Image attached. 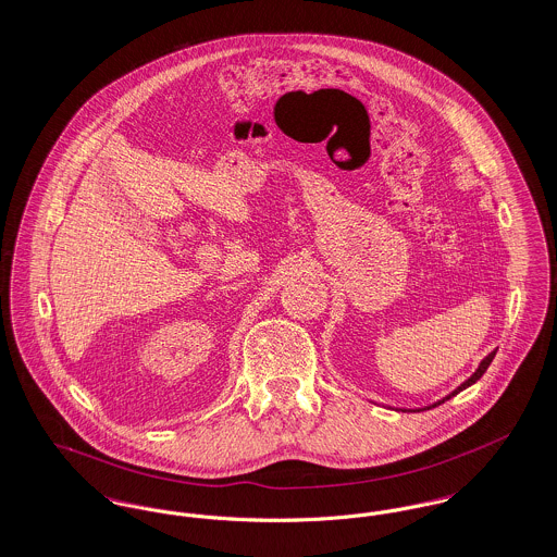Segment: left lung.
<instances>
[{"label":"left lung","instance_id":"8db88e82","mask_svg":"<svg viewBox=\"0 0 557 557\" xmlns=\"http://www.w3.org/2000/svg\"><path fill=\"white\" fill-rule=\"evenodd\" d=\"M495 352H497V350H493V352H488V355H486V357H484V359H482V361H480V366H478V370L474 371V373H472V375H470V377H468V380H466V382H463V384H459V386H457V388H455V391H453V393H449V395H447V397H443V398H441V400H436V403H432V405H428V407H422V409H397V411H413V413H416V411H424V409H432V407H436V405H441V403H445V400H449V398L455 397V395H457V393H461V391H466V388H468V386H472V384H476L478 380H480V377H482V373H484V371L488 370V366H491V361H493V359H495Z\"/></svg>","mask_w":557,"mask_h":557}]
</instances>
